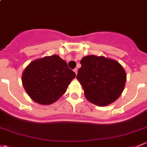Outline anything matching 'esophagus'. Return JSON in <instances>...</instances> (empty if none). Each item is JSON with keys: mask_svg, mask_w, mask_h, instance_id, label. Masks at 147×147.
<instances>
[{"mask_svg": "<svg viewBox=\"0 0 147 147\" xmlns=\"http://www.w3.org/2000/svg\"><path fill=\"white\" fill-rule=\"evenodd\" d=\"M74 72H75V74H76V75H77V74H78V68H75V69H74Z\"/></svg>", "mask_w": 147, "mask_h": 147, "instance_id": "esophagus-1", "label": "esophagus"}]
</instances>
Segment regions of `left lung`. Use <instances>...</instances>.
<instances>
[{"label": "left lung", "mask_w": 147, "mask_h": 147, "mask_svg": "<svg viewBox=\"0 0 147 147\" xmlns=\"http://www.w3.org/2000/svg\"><path fill=\"white\" fill-rule=\"evenodd\" d=\"M77 79L86 98L98 106H108L117 100L124 89L127 75L116 61L94 55L80 61Z\"/></svg>", "instance_id": "1"}]
</instances>
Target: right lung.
Masks as SVG:
<instances>
[{
    "mask_svg": "<svg viewBox=\"0 0 147 147\" xmlns=\"http://www.w3.org/2000/svg\"><path fill=\"white\" fill-rule=\"evenodd\" d=\"M75 77L65 61L58 55H53L32 61L24 69L22 81L33 101L50 105L65 94Z\"/></svg>",
    "mask_w": 147,
    "mask_h": 147,
    "instance_id": "add662e5",
    "label": "right lung"
}]
</instances>
